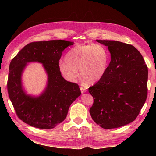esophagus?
Listing matches in <instances>:
<instances>
[{
    "instance_id": "34e87169",
    "label": "esophagus",
    "mask_w": 156,
    "mask_h": 156,
    "mask_svg": "<svg viewBox=\"0 0 156 156\" xmlns=\"http://www.w3.org/2000/svg\"><path fill=\"white\" fill-rule=\"evenodd\" d=\"M80 90H81V92H82V94H83V93H84V92H87V90H86V89H85L84 88H83V87H80Z\"/></svg>"
}]
</instances>
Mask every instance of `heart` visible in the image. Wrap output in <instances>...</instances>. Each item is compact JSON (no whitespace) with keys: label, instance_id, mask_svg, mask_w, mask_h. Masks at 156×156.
<instances>
[{"label":"heart","instance_id":"obj_1","mask_svg":"<svg viewBox=\"0 0 156 156\" xmlns=\"http://www.w3.org/2000/svg\"><path fill=\"white\" fill-rule=\"evenodd\" d=\"M110 54L101 44H80L66 54L65 61L59 62L58 68L66 80L75 82L78 71L83 81L93 84L102 80L108 68Z\"/></svg>","mask_w":156,"mask_h":156}]
</instances>
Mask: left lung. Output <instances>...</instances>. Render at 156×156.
Returning <instances> with one entry per match:
<instances>
[{"label":"left lung","mask_w":156,"mask_h":156,"mask_svg":"<svg viewBox=\"0 0 156 156\" xmlns=\"http://www.w3.org/2000/svg\"><path fill=\"white\" fill-rule=\"evenodd\" d=\"M108 47L111 60L102 80L88 88L94 103L92 119L106 129L122 127L137 118L147 95L148 69L134 46L97 40Z\"/></svg>","instance_id":"obj_1"}]
</instances>
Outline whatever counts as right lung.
Wrapping results in <instances>:
<instances>
[{
	"label": "right lung",
	"mask_w": 156,
	"mask_h": 156,
	"mask_svg": "<svg viewBox=\"0 0 156 156\" xmlns=\"http://www.w3.org/2000/svg\"><path fill=\"white\" fill-rule=\"evenodd\" d=\"M74 42L50 40L27 44L13 58L9 66L7 89L9 98L18 117L30 126L53 129L64 121L69 106L81 92L78 85L62 77L58 64L62 51ZM43 64L48 75L46 87L39 96L27 94L22 74L28 62Z\"/></svg>",
	"instance_id": "obj_1"
}]
</instances>
